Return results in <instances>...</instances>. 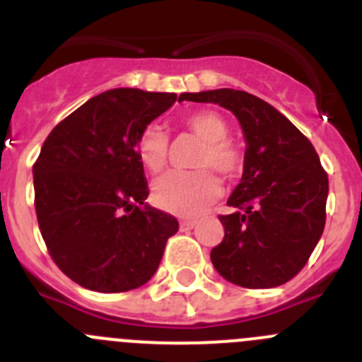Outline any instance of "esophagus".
I'll list each match as a JSON object with an SVG mask.
<instances>
[{
    "mask_svg": "<svg viewBox=\"0 0 362 362\" xmlns=\"http://www.w3.org/2000/svg\"><path fill=\"white\" fill-rule=\"evenodd\" d=\"M196 225H197V221H194V219H183V221H181V223H179V228L183 230V232H187V230H192Z\"/></svg>",
    "mask_w": 362,
    "mask_h": 362,
    "instance_id": "34e87169",
    "label": "esophagus"
}]
</instances>
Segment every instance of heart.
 Segmentation results:
<instances>
[{"mask_svg": "<svg viewBox=\"0 0 362 362\" xmlns=\"http://www.w3.org/2000/svg\"><path fill=\"white\" fill-rule=\"evenodd\" d=\"M185 127L203 141L197 152L196 166H209L199 170H172L153 183V203L165 212L175 216H197L210 203L219 197L221 183L210 168L232 179L245 168V156L241 148L228 139V123L217 112L201 110L185 119ZM170 139L168 134L158 127L148 124L136 141L137 159L146 170L158 174L168 159Z\"/></svg>", "mask_w": 362, "mask_h": 362, "instance_id": "1", "label": "heart"}]
</instances>
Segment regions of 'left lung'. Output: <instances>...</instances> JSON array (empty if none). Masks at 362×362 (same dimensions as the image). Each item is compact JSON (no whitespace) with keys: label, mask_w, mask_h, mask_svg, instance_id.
Returning a JSON list of instances; mask_svg holds the SVG:
<instances>
[{"label":"left lung","mask_w":362,"mask_h":362,"mask_svg":"<svg viewBox=\"0 0 362 362\" xmlns=\"http://www.w3.org/2000/svg\"><path fill=\"white\" fill-rule=\"evenodd\" d=\"M179 99L225 107L245 132V170L228 197L235 212L219 216L225 238L210 252L214 268L245 288L288 283L325 230L328 175L317 152L292 121L248 92L219 88Z\"/></svg>","instance_id":"8db88e82"}]
</instances>
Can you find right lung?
<instances>
[{
    "label": "right lung",
    "instance_id": "right-lung-1",
    "mask_svg": "<svg viewBox=\"0 0 362 362\" xmlns=\"http://www.w3.org/2000/svg\"><path fill=\"white\" fill-rule=\"evenodd\" d=\"M177 95L114 88L88 99L54 127L34 172V206L50 257L66 277L94 292L139 288L156 274L170 214L148 206L139 134Z\"/></svg>",
    "mask_w": 362,
    "mask_h": 362
}]
</instances>
